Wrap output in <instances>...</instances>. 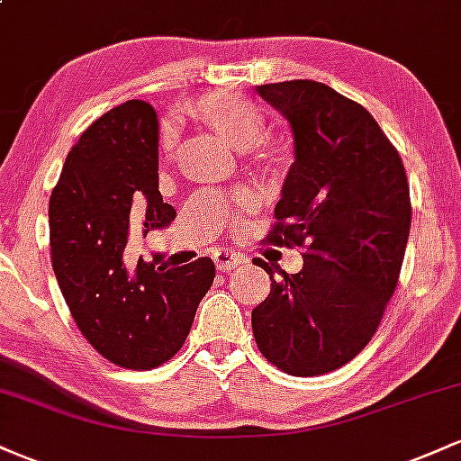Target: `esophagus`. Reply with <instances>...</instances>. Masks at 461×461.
Returning a JSON list of instances; mask_svg holds the SVG:
<instances>
[{
    "label": "esophagus",
    "instance_id": "esophagus-1",
    "mask_svg": "<svg viewBox=\"0 0 461 461\" xmlns=\"http://www.w3.org/2000/svg\"><path fill=\"white\" fill-rule=\"evenodd\" d=\"M240 262H242V258L238 256V253H234V251H216V253H214V264H216V268H219V271H223V273L234 271V268H236Z\"/></svg>",
    "mask_w": 461,
    "mask_h": 461
}]
</instances>
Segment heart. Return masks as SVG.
I'll list each match as a JSON object with an SVG mask.
<instances>
[{
	"mask_svg": "<svg viewBox=\"0 0 461 461\" xmlns=\"http://www.w3.org/2000/svg\"><path fill=\"white\" fill-rule=\"evenodd\" d=\"M188 113L203 125L212 128L216 134L230 140L236 149H251L267 134V121H264L262 110L251 99L231 91H214L203 95V97L194 99L188 105ZM160 147L167 153L176 149V131H173V128H168V125L162 130ZM260 160L267 168L277 164L271 153H262ZM201 201L208 203L216 212L231 214L236 219H240L242 214L251 212L258 199L249 188H240L236 193L227 194V197L225 194H214L210 190H203L201 193Z\"/></svg>",
	"mask_w": 461,
	"mask_h": 461,
	"instance_id": "b5f03b06",
	"label": "heart"
}]
</instances>
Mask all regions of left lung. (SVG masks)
Instances as JSON below:
<instances>
[{"mask_svg":"<svg viewBox=\"0 0 461 461\" xmlns=\"http://www.w3.org/2000/svg\"><path fill=\"white\" fill-rule=\"evenodd\" d=\"M294 140V162L267 240L303 247V268L271 275L251 312L258 348L273 366L316 377L368 345L399 282L411 223L399 151L362 105L312 79L262 84ZM280 277H272L274 271Z\"/></svg>","mask_w":461,"mask_h":461,"instance_id":"8db88e82","label":"left lung"}]
</instances>
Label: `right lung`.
Segmentation results:
<instances>
[{"mask_svg":"<svg viewBox=\"0 0 461 461\" xmlns=\"http://www.w3.org/2000/svg\"><path fill=\"white\" fill-rule=\"evenodd\" d=\"M158 114L130 99L99 116L68 151L50 199L51 264L77 330L116 366L149 370L182 348L214 282L210 258L128 271L130 225L176 219L158 190Z\"/></svg>","mask_w":461,"mask_h":461,"instance_id":"obj_1","label":"right lung"}]
</instances>
